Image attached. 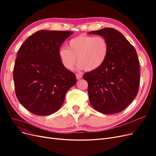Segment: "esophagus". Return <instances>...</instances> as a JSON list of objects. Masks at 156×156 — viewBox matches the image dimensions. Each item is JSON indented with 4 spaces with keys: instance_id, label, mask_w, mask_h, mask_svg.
Listing matches in <instances>:
<instances>
[{
    "instance_id": "obj_1",
    "label": "esophagus",
    "mask_w": 156,
    "mask_h": 156,
    "mask_svg": "<svg viewBox=\"0 0 156 156\" xmlns=\"http://www.w3.org/2000/svg\"><path fill=\"white\" fill-rule=\"evenodd\" d=\"M76 79L78 80H80L81 78H82V75H80V74H76Z\"/></svg>"
}]
</instances>
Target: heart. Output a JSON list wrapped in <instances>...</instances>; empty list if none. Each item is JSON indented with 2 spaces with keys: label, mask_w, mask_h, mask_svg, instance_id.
Segmentation results:
<instances>
[{
  "label": "heart",
  "mask_w": 156,
  "mask_h": 156,
  "mask_svg": "<svg viewBox=\"0 0 156 156\" xmlns=\"http://www.w3.org/2000/svg\"><path fill=\"white\" fill-rule=\"evenodd\" d=\"M68 48L61 47L58 52L59 59L65 68L73 69L77 62L87 71L99 69L108 56L109 45L101 36L94 37L81 34L71 39Z\"/></svg>",
  "instance_id": "1"
}]
</instances>
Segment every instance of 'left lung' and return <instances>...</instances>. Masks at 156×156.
<instances>
[{
  "mask_svg": "<svg viewBox=\"0 0 156 156\" xmlns=\"http://www.w3.org/2000/svg\"><path fill=\"white\" fill-rule=\"evenodd\" d=\"M88 34L103 36L109 45L101 66L84 74L92 107L104 114L123 111L136 97L140 84V66L134 47L121 32L105 28Z\"/></svg>",
  "mask_w": 156,
  "mask_h": 156,
  "instance_id": "obj_1",
  "label": "left lung"
}]
</instances>
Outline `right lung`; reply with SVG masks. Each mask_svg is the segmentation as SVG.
<instances>
[{"label":"right lung","mask_w":156,"mask_h":156,"mask_svg":"<svg viewBox=\"0 0 156 156\" xmlns=\"http://www.w3.org/2000/svg\"><path fill=\"white\" fill-rule=\"evenodd\" d=\"M72 31L40 30L20 47L14 63L13 79L19 102L30 112L47 116L62 105L76 75L66 68L58 52Z\"/></svg>","instance_id":"right-lung-1"}]
</instances>
